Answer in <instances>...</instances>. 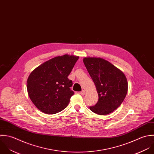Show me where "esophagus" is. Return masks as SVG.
Returning a JSON list of instances; mask_svg holds the SVG:
<instances>
[{"label":"esophagus","instance_id":"obj_1","mask_svg":"<svg viewBox=\"0 0 154 154\" xmlns=\"http://www.w3.org/2000/svg\"><path fill=\"white\" fill-rule=\"evenodd\" d=\"M80 94H81V95L84 96V95H85V91L84 90H82V91L80 93Z\"/></svg>","mask_w":154,"mask_h":154}]
</instances>
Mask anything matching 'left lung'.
Masks as SVG:
<instances>
[{"mask_svg": "<svg viewBox=\"0 0 154 154\" xmlns=\"http://www.w3.org/2000/svg\"><path fill=\"white\" fill-rule=\"evenodd\" d=\"M84 63L92 78L99 95L90 110L99 115H107L123 102L128 91L124 73L109 61L100 57H84Z\"/></svg>", "mask_w": 154, "mask_h": 154, "instance_id": "1", "label": "left lung"}]
</instances>
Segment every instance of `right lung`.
Instances as JSON below:
<instances>
[{
	"label": "right lung",
	"mask_w": 154,
	"mask_h": 154,
	"mask_svg": "<svg viewBox=\"0 0 154 154\" xmlns=\"http://www.w3.org/2000/svg\"><path fill=\"white\" fill-rule=\"evenodd\" d=\"M79 56L65 54L44 62L34 69L27 81L29 96L35 106L46 114L64 109L74 92L68 79Z\"/></svg>",
	"instance_id": "add662e5"
}]
</instances>
